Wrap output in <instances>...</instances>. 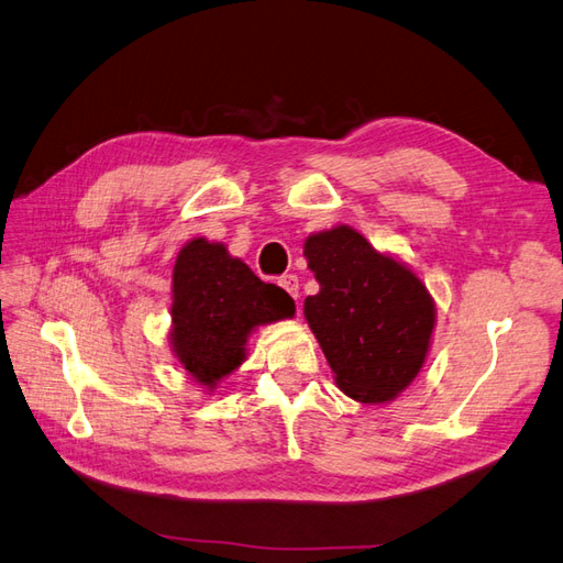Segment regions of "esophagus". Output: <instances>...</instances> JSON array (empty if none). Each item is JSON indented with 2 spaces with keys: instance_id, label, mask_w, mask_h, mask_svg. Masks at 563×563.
Segmentation results:
<instances>
[{
  "instance_id": "1",
  "label": "esophagus",
  "mask_w": 563,
  "mask_h": 563,
  "mask_svg": "<svg viewBox=\"0 0 563 563\" xmlns=\"http://www.w3.org/2000/svg\"><path fill=\"white\" fill-rule=\"evenodd\" d=\"M279 286L284 288V291H286L288 296L298 300V288H300V282H298V277H296V275H284V277L279 279Z\"/></svg>"
}]
</instances>
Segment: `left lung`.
<instances>
[{
    "instance_id": "left-lung-1",
    "label": "left lung",
    "mask_w": 563,
    "mask_h": 563,
    "mask_svg": "<svg viewBox=\"0 0 563 563\" xmlns=\"http://www.w3.org/2000/svg\"><path fill=\"white\" fill-rule=\"evenodd\" d=\"M302 249L319 282L302 312L335 385L362 404L395 401L432 345L437 308L428 286L350 225L312 232Z\"/></svg>"
}]
</instances>
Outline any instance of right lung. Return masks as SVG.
<instances>
[{
    "label": "right lung",
    "instance_id": "right-lung-1",
    "mask_svg": "<svg viewBox=\"0 0 563 563\" xmlns=\"http://www.w3.org/2000/svg\"><path fill=\"white\" fill-rule=\"evenodd\" d=\"M294 314V298L261 282L225 244L195 236L178 251L168 343L187 376L207 391L246 362L255 329Z\"/></svg>",
    "mask_w": 563,
    "mask_h": 563
}]
</instances>
